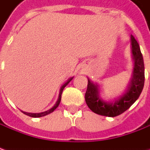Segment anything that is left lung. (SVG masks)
Returning <instances> with one entry per match:
<instances>
[{
	"label": "left lung",
	"instance_id": "8db88e82",
	"mask_svg": "<svg viewBox=\"0 0 150 150\" xmlns=\"http://www.w3.org/2000/svg\"><path fill=\"white\" fill-rule=\"evenodd\" d=\"M131 50L134 68L127 89L122 95L112 101H104L100 96L99 85L88 78L85 101L93 112L107 117H115L129 109L139 98L144 84V64L139 45L132 35Z\"/></svg>",
	"mask_w": 150,
	"mask_h": 150
}]
</instances>
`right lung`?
<instances>
[{"instance_id":"obj_1","label":"right lung","mask_w":150,"mask_h":150,"mask_svg":"<svg viewBox=\"0 0 150 150\" xmlns=\"http://www.w3.org/2000/svg\"><path fill=\"white\" fill-rule=\"evenodd\" d=\"M72 78H73V77H72V78H68L67 79V81L65 83L63 84L62 87H61L60 88V92H59V96H58V98H57V101L56 102V103L54 104V106L52 107V108H51L50 109H48V110H47V111H45V112H23V111H21V112H23L24 114H26V115H27V116H30V117H32V118H40V117H43V116H46V115H47V114H49V113H51V112H52L53 111H54L55 109L58 107V105H59V103H60L61 102V98H62V91H63V89H64V88L66 87L67 84L69 83L72 80Z\"/></svg>"}]
</instances>
